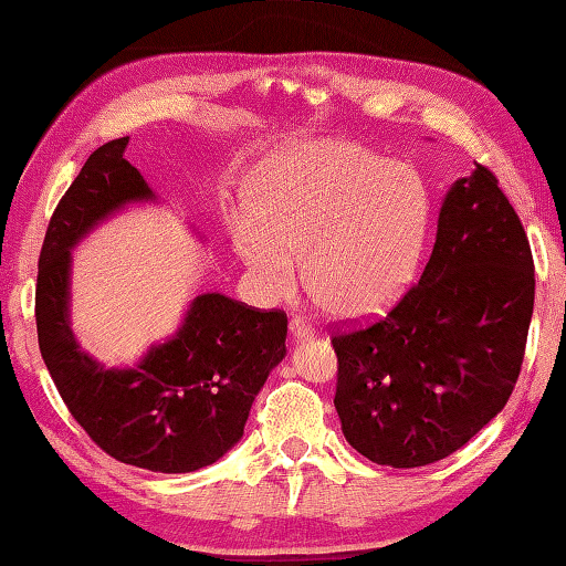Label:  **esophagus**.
I'll list each match as a JSON object with an SVG mask.
<instances>
[{"instance_id": "34e87169", "label": "esophagus", "mask_w": 566, "mask_h": 566, "mask_svg": "<svg viewBox=\"0 0 566 566\" xmlns=\"http://www.w3.org/2000/svg\"><path fill=\"white\" fill-rule=\"evenodd\" d=\"M290 331H292V336H294L296 340H302V338H312V336H314V328L308 326V321H306L304 316H292V321H290Z\"/></svg>"}]
</instances>
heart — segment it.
Segmentation results:
<instances>
[{
    "instance_id": "1",
    "label": "heart",
    "mask_w": 566,
    "mask_h": 566,
    "mask_svg": "<svg viewBox=\"0 0 566 566\" xmlns=\"http://www.w3.org/2000/svg\"><path fill=\"white\" fill-rule=\"evenodd\" d=\"M431 228L422 176L356 144H316L274 159L254 181L235 250L272 294L294 284L331 316L382 312L412 280Z\"/></svg>"
}]
</instances>
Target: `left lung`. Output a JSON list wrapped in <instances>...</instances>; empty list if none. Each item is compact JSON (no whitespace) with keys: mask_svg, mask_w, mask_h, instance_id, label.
I'll use <instances>...</instances> for the list:
<instances>
[{"mask_svg":"<svg viewBox=\"0 0 566 566\" xmlns=\"http://www.w3.org/2000/svg\"><path fill=\"white\" fill-rule=\"evenodd\" d=\"M533 306L525 228L493 171L475 164L441 203L422 280L387 316L331 338L348 444L392 469L461 449L513 395Z\"/></svg>","mask_w":566,"mask_h":566,"instance_id":"obj_1","label":"left lung"}]
</instances>
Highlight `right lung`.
<instances>
[{
    "mask_svg": "<svg viewBox=\"0 0 566 566\" xmlns=\"http://www.w3.org/2000/svg\"><path fill=\"white\" fill-rule=\"evenodd\" d=\"M127 142L95 149L53 210L39 258V348L65 407L99 449L137 469L188 473L240 441L254 397L286 356V314L210 292L135 368H105L77 346L71 250L99 220L157 198L122 157Z\"/></svg>",
    "mask_w": 566,
    "mask_h": 566,
    "instance_id": "obj_1",
    "label": "right lung"
}]
</instances>
